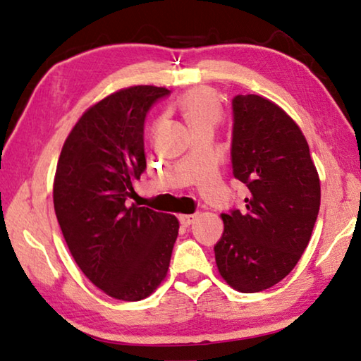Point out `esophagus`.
I'll list each match as a JSON object with an SVG mask.
<instances>
[{
    "label": "esophagus",
    "instance_id": "esophagus-1",
    "mask_svg": "<svg viewBox=\"0 0 361 361\" xmlns=\"http://www.w3.org/2000/svg\"><path fill=\"white\" fill-rule=\"evenodd\" d=\"M197 219V216H195V214H182V216H179V220H180V224L184 225V226H188V225H192L193 224V220Z\"/></svg>",
    "mask_w": 361,
    "mask_h": 361
}]
</instances>
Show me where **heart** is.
<instances>
[{"instance_id":"heart-1","label":"heart","mask_w":361,"mask_h":361,"mask_svg":"<svg viewBox=\"0 0 361 361\" xmlns=\"http://www.w3.org/2000/svg\"><path fill=\"white\" fill-rule=\"evenodd\" d=\"M179 106L192 130L207 125L214 126L222 116V104H220L217 94L204 87L193 88V90L185 93ZM158 125H160V120L155 126Z\"/></svg>"}]
</instances>
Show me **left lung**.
I'll list each match as a JSON object with an SVG mask.
<instances>
[{"mask_svg":"<svg viewBox=\"0 0 361 361\" xmlns=\"http://www.w3.org/2000/svg\"><path fill=\"white\" fill-rule=\"evenodd\" d=\"M233 174L249 188L245 209L222 214L214 247L220 276L238 292L281 282L302 255L320 207V179L305 135L260 94L233 99Z\"/></svg>","mask_w":361,"mask_h":361,"instance_id":"8db88e82","label":"left lung"}]
</instances>
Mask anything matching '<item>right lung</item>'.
I'll return each mask as SVG.
<instances>
[{
    "label": "right lung",
    "instance_id": "right-lung-1",
    "mask_svg": "<svg viewBox=\"0 0 361 361\" xmlns=\"http://www.w3.org/2000/svg\"><path fill=\"white\" fill-rule=\"evenodd\" d=\"M169 90L135 85L88 107L56 163L54 207L74 262L92 283L122 301L150 296L168 274L176 216L128 206L145 169L144 120Z\"/></svg>",
    "mask_w": 361,
    "mask_h": 361
}]
</instances>
